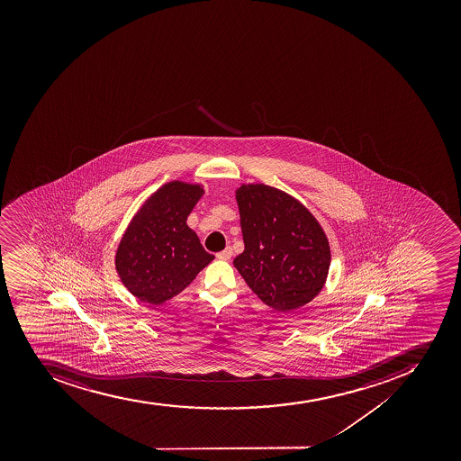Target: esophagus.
Listing matches in <instances>:
<instances>
[{
    "label": "esophagus",
    "instance_id": "esophagus-1",
    "mask_svg": "<svg viewBox=\"0 0 461 461\" xmlns=\"http://www.w3.org/2000/svg\"><path fill=\"white\" fill-rule=\"evenodd\" d=\"M232 257V249L230 248V246H227V248L222 250V252L216 253V258L218 259H222V261H229L230 258Z\"/></svg>",
    "mask_w": 461,
    "mask_h": 461
}]
</instances>
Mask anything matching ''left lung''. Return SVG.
<instances>
[{
  "label": "left lung",
  "instance_id": "1",
  "mask_svg": "<svg viewBox=\"0 0 461 461\" xmlns=\"http://www.w3.org/2000/svg\"><path fill=\"white\" fill-rule=\"evenodd\" d=\"M245 250L234 267L274 310L292 311L317 296L330 267L326 234L298 200L264 184L236 192Z\"/></svg>",
  "mask_w": 461,
  "mask_h": 461
}]
</instances>
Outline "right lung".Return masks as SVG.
I'll return each instance as SVG.
<instances>
[{"instance_id": "right-lung-1", "label": "right lung", "mask_w": 461, "mask_h": 461, "mask_svg": "<svg viewBox=\"0 0 461 461\" xmlns=\"http://www.w3.org/2000/svg\"><path fill=\"white\" fill-rule=\"evenodd\" d=\"M203 194L200 185L172 181L147 200L116 252V271L131 294L159 305L183 292L213 255L188 229L187 216Z\"/></svg>"}]
</instances>
